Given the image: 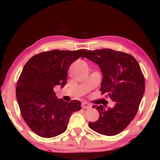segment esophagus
<instances>
[{
    "mask_svg": "<svg viewBox=\"0 0 160 160\" xmlns=\"http://www.w3.org/2000/svg\"><path fill=\"white\" fill-rule=\"evenodd\" d=\"M81 106H82V108L84 109H90V108H91V104H90L88 102H82Z\"/></svg>",
    "mask_w": 160,
    "mask_h": 160,
    "instance_id": "esophagus-1",
    "label": "esophagus"
}]
</instances>
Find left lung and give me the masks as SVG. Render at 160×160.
Here are the masks:
<instances>
[{"instance_id":"8db88e82","label":"left lung","mask_w":160,"mask_h":160,"mask_svg":"<svg viewBox=\"0 0 160 160\" xmlns=\"http://www.w3.org/2000/svg\"><path fill=\"white\" fill-rule=\"evenodd\" d=\"M98 65L103 78L100 91L114 102L113 108L99 105V118L89 127L99 134L116 135L123 131L136 115L145 92V78L133 56L109 48L88 51L82 56Z\"/></svg>"}]
</instances>
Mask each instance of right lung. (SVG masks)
<instances>
[{
  "label": "right lung",
  "instance_id": "obj_1",
  "mask_svg": "<svg viewBox=\"0 0 160 160\" xmlns=\"http://www.w3.org/2000/svg\"><path fill=\"white\" fill-rule=\"evenodd\" d=\"M85 51H44L34 55L24 66L16 97L23 119L39 136L49 138L63 133L72 113L82 109L78 100L68 103L58 99L53 88L66 85L70 65Z\"/></svg>",
  "mask_w": 160,
  "mask_h": 160
}]
</instances>
